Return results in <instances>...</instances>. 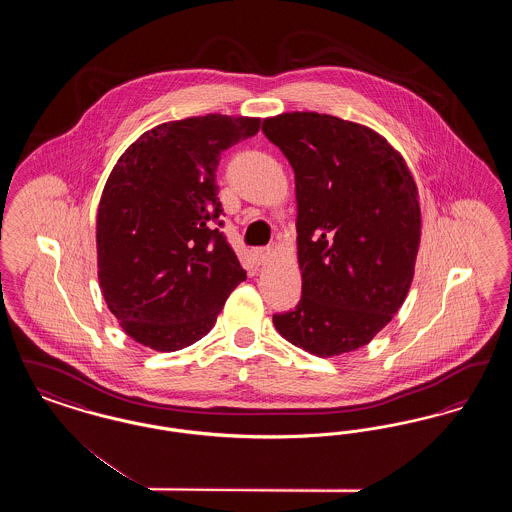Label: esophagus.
Wrapping results in <instances>:
<instances>
[{"mask_svg":"<svg viewBox=\"0 0 512 512\" xmlns=\"http://www.w3.org/2000/svg\"><path fill=\"white\" fill-rule=\"evenodd\" d=\"M270 257H272V249H268V247H261V249H257L255 251V259H257V263L259 265H265L270 261Z\"/></svg>","mask_w":512,"mask_h":512,"instance_id":"obj_1","label":"esophagus"}]
</instances>
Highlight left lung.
Listing matches in <instances>:
<instances>
[{
  "label": "left lung",
  "instance_id": "left-lung-1",
  "mask_svg": "<svg viewBox=\"0 0 512 512\" xmlns=\"http://www.w3.org/2000/svg\"><path fill=\"white\" fill-rule=\"evenodd\" d=\"M290 161L297 199L301 299L272 322L317 357L363 347L401 309L420 245L413 174L390 142L359 122L313 111L263 121Z\"/></svg>",
  "mask_w": 512,
  "mask_h": 512
}]
</instances>
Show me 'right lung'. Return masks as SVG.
<instances>
[{"mask_svg":"<svg viewBox=\"0 0 512 512\" xmlns=\"http://www.w3.org/2000/svg\"><path fill=\"white\" fill-rule=\"evenodd\" d=\"M261 119L211 113L163 122L122 153L99 199V288L122 330L155 351L211 332L245 270L213 222L224 149Z\"/></svg>","mask_w":512,"mask_h":512,"instance_id":"right-lung-1","label":"right lung"}]
</instances>
